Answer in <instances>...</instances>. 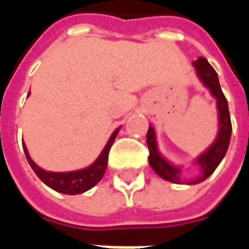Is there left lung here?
I'll return each instance as SVG.
<instances>
[{
	"label": "left lung",
	"mask_w": 249,
	"mask_h": 249,
	"mask_svg": "<svg viewBox=\"0 0 249 249\" xmlns=\"http://www.w3.org/2000/svg\"><path fill=\"white\" fill-rule=\"evenodd\" d=\"M193 65L196 68L198 77L204 82V85L208 87L211 89V93L217 98L220 129L217 139L213 142V145L211 146L208 151L203 153L197 159L198 165L203 169L201 176L197 180L189 181V184L200 183V181H203L207 178H209L214 172V169L217 168L220 161L223 160V157L227 153V149H228V145H230L231 133H232V124H231L228 103H227V98H225L221 88H220L217 73H216V71L204 57H198L196 61H193ZM146 144H148V149H149L148 160H149V165L152 167V169L159 176H161L162 178H165L168 181L178 183L180 181V169L176 167H172L169 162L165 161L159 155L156 146V139H155V130H153L152 126H149L148 133H146Z\"/></svg>",
	"instance_id": "8db88e82"
}]
</instances>
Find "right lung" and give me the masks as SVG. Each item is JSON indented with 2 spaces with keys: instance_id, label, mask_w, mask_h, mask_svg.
<instances>
[{
  "instance_id": "1",
  "label": "right lung",
  "mask_w": 249,
  "mask_h": 249,
  "mask_svg": "<svg viewBox=\"0 0 249 249\" xmlns=\"http://www.w3.org/2000/svg\"><path fill=\"white\" fill-rule=\"evenodd\" d=\"M117 133H119V129L114 130L113 135L110 136L107 145L101 152V155L98 156L97 160L93 162L90 167L81 169V171H76V172H46L33 162V160L28 155V149H26L25 144H22V146H24L25 155H26L30 167L35 171L36 175L41 178V181H44L48 187H51L52 189H54L57 192L66 193V195H78V193L85 192L88 189L93 188L103 178L104 173L108 167L109 151H110V146L113 144Z\"/></svg>"
}]
</instances>
